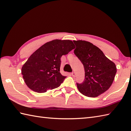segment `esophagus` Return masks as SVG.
Instances as JSON below:
<instances>
[{
	"instance_id": "34e87169",
	"label": "esophagus",
	"mask_w": 131,
	"mask_h": 131,
	"mask_svg": "<svg viewBox=\"0 0 131 131\" xmlns=\"http://www.w3.org/2000/svg\"><path fill=\"white\" fill-rule=\"evenodd\" d=\"M71 75L73 77H75V73L74 72H73V73H71Z\"/></svg>"
}]
</instances>
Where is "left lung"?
<instances>
[{
	"instance_id": "8db88e82",
	"label": "left lung",
	"mask_w": 131,
	"mask_h": 131,
	"mask_svg": "<svg viewBox=\"0 0 131 131\" xmlns=\"http://www.w3.org/2000/svg\"><path fill=\"white\" fill-rule=\"evenodd\" d=\"M74 54L84 66L85 79L77 83L79 92L84 96L96 97L112 85L116 73L115 64L105 56L101 49L89 41L74 40Z\"/></svg>"
}]
</instances>
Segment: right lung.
<instances>
[{
	"instance_id": "add662e5",
	"label": "right lung",
	"mask_w": 131,
	"mask_h": 131,
	"mask_svg": "<svg viewBox=\"0 0 131 131\" xmlns=\"http://www.w3.org/2000/svg\"><path fill=\"white\" fill-rule=\"evenodd\" d=\"M74 48L71 40L60 39L49 41L38 48L22 67L27 87L38 93L59 87L66 77L60 73L61 57Z\"/></svg>"
}]
</instances>
